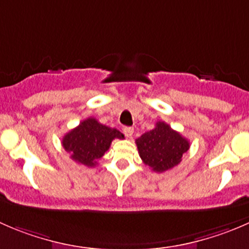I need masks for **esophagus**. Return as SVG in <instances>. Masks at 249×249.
<instances>
[{"label": "esophagus", "mask_w": 249, "mask_h": 249, "mask_svg": "<svg viewBox=\"0 0 249 249\" xmlns=\"http://www.w3.org/2000/svg\"><path fill=\"white\" fill-rule=\"evenodd\" d=\"M123 132H124L125 137H127V139H131L132 135H134V127L125 126L124 129H123Z\"/></svg>", "instance_id": "34e87169"}]
</instances>
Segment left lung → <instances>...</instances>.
Wrapping results in <instances>:
<instances>
[{
  "instance_id": "1",
  "label": "left lung",
  "mask_w": 249,
  "mask_h": 249,
  "mask_svg": "<svg viewBox=\"0 0 249 249\" xmlns=\"http://www.w3.org/2000/svg\"><path fill=\"white\" fill-rule=\"evenodd\" d=\"M142 161L155 172H165L177 166L189 149V141L169 124L158 122L155 127L136 140Z\"/></svg>"
}]
</instances>
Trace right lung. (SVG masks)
I'll list each match as a JSON object with an SVG mask.
<instances>
[{"instance_id":"obj_1","label":"right lung","mask_w":249,"mask_h":249,"mask_svg":"<svg viewBox=\"0 0 249 249\" xmlns=\"http://www.w3.org/2000/svg\"><path fill=\"white\" fill-rule=\"evenodd\" d=\"M114 139L122 140L124 135L90 117L65 135L62 147L78 164L94 167L97 165V160L109 149Z\"/></svg>"}]
</instances>
